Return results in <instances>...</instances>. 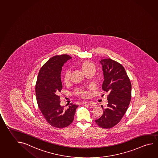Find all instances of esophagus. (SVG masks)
Here are the masks:
<instances>
[{
  "instance_id": "obj_1",
  "label": "esophagus",
  "mask_w": 158,
  "mask_h": 158,
  "mask_svg": "<svg viewBox=\"0 0 158 158\" xmlns=\"http://www.w3.org/2000/svg\"><path fill=\"white\" fill-rule=\"evenodd\" d=\"M83 104H88L89 106L92 107L96 106V104L93 102H83Z\"/></svg>"
}]
</instances>
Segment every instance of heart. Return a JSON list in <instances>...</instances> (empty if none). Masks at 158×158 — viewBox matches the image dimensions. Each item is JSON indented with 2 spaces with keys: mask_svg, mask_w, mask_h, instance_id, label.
<instances>
[{
  "mask_svg": "<svg viewBox=\"0 0 158 158\" xmlns=\"http://www.w3.org/2000/svg\"><path fill=\"white\" fill-rule=\"evenodd\" d=\"M78 67H80L81 70L82 71V72L87 75L88 73H94L95 71V66L94 65L92 62L88 61H83L81 62L78 64ZM70 75L71 72L69 70H67L66 72H65L64 75V80L65 83H69L70 80ZM76 94L78 96L81 97L82 98H86L87 97L88 95V93L87 91L85 90H80L76 92Z\"/></svg>",
  "mask_w": 158,
  "mask_h": 158,
  "instance_id": "heart-1",
  "label": "heart"
}]
</instances>
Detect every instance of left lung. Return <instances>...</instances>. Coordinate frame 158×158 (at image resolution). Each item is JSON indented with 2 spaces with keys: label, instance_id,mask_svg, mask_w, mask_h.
Returning <instances> with one entry per match:
<instances>
[{
  "label": "left lung",
  "instance_id": "8db88e82",
  "mask_svg": "<svg viewBox=\"0 0 158 158\" xmlns=\"http://www.w3.org/2000/svg\"><path fill=\"white\" fill-rule=\"evenodd\" d=\"M104 80L102 89L108 93V104L101 117L95 120L103 128H111L123 118L131 100V85L122 64L110 59L100 61ZM103 107H102V108Z\"/></svg>",
  "mask_w": 158,
  "mask_h": 158
}]
</instances>
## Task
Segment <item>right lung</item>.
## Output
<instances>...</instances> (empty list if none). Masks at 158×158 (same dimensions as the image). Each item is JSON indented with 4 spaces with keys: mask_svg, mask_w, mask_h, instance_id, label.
<instances>
[{
    "mask_svg": "<svg viewBox=\"0 0 158 158\" xmlns=\"http://www.w3.org/2000/svg\"><path fill=\"white\" fill-rule=\"evenodd\" d=\"M72 57L68 55L53 56L41 68L35 86L38 106L51 126L63 128L74 119L78 106L70 103L67 109L60 106L58 95L62 88L61 72L64 63Z\"/></svg>",
    "mask_w": 158,
    "mask_h": 158,
    "instance_id": "obj_1",
    "label": "right lung"
}]
</instances>
